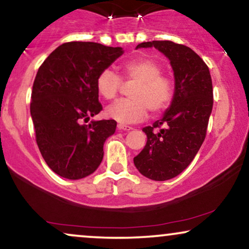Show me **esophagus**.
Returning <instances> with one entry per match:
<instances>
[{"label": "esophagus", "mask_w": 249, "mask_h": 249, "mask_svg": "<svg viewBox=\"0 0 249 249\" xmlns=\"http://www.w3.org/2000/svg\"><path fill=\"white\" fill-rule=\"evenodd\" d=\"M117 128L121 131H131L132 130V127L131 126H127V125H124V124H118L117 125Z\"/></svg>", "instance_id": "34e87169"}]
</instances>
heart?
<instances>
[{
  "label": "heart",
  "mask_w": 249,
  "mask_h": 249,
  "mask_svg": "<svg viewBox=\"0 0 249 249\" xmlns=\"http://www.w3.org/2000/svg\"><path fill=\"white\" fill-rule=\"evenodd\" d=\"M123 77L134 85L127 100H119L107 107V116L118 123L142 121L147 109L153 115L166 110L174 97V83L162 75V68L154 60L138 58L126 61L122 67ZM122 80L110 68L101 71L96 79V89L106 100H112L118 94Z\"/></svg>",
  "instance_id": "obj_1"
}]
</instances>
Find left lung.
Listing matches in <instances>:
<instances>
[{
    "instance_id": "1",
    "label": "left lung",
    "mask_w": 249,
    "mask_h": 249,
    "mask_svg": "<svg viewBox=\"0 0 249 249\" xmlns=\"http://www.w3.org/2000/svg\"><path fill=\"white\" fill-rule=\"evenodd\" d=\"M148 47L169 59L175 88L163 116L142 128L147 142L133 162L147 178L167 181L189 166L204 142L213 106L212 80L208 66L190 47L153 40L139 44L137 49Z\"/></svg>"
}]
</instances>
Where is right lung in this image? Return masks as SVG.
Listing matches in <instances>:
<instances>
[{
	"mask_svg": "<svg viewBox=\"0 0 249 249\" xmlns=\"http://www.w3.org/2000/svg\"><path fill=\"white\" fill-rule=\"evenodd\" d=\"M123 53L122 47L71 41L60 45L39 67L30 112L39 151L61 178H86L103 160L104 142L115 133L116 121L81 122L102 110L96 79Z\"/></svg>",
	"mask_w": 249,
	"mask_h": 249,
	"instance_id": "obj_1",
	"label": "right lung"
}]
</instances>
